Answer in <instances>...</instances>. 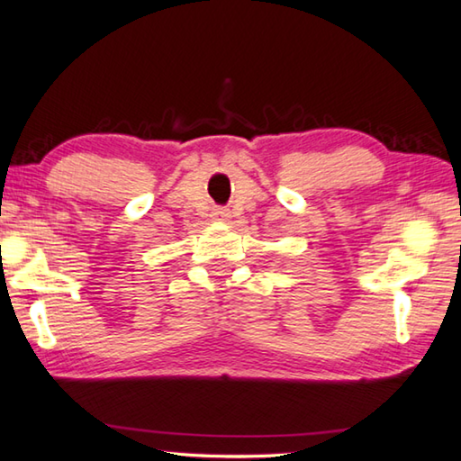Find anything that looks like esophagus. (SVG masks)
Instances as JSON below:
<instances>
[{
    "instance_id": "esophagus-1",
    "label": "esophagus",
    "mask_w": 461,
    "mask_h": 461,
    "mask_svg": "<svg viewBox=\"0 0 461 461\" xmlns=\"http://www.w3.org/2000/svg\"><path fill=\"white\" fill-rule=\"evenodd\" d=\"M230 209H223V207H215L212 212V217L217 221H228L230 220Z\"/></svg>"
}]
</instances>
